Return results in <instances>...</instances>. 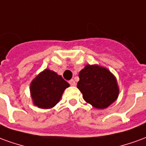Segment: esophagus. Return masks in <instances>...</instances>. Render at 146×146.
I'll return each mask as SVG.
<instances>
[{"mask_svg": "<svg viewBox=\"0 0 146 146\" xmlns=\"http://www.w3.org/2000/svg\"><path fill=\"white\" fill-rule=\"evenodd\" d=\"M69 83H70V84L71 86H76V82H75L74 80H70V81H69Z\"/></svg>", "mask_w": 146, "mask_h": 146, "instance_id": "esophagus-1", "label": "esophagus"}]
</instances>
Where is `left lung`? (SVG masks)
Returning a JSON list of instances; mask_svg holds the SVG:
<instances>
[{
	"instance_id": "obj_1",
	"label": "left lung",
	"mask_w": 146,
	"mask_h": 146,
	"mask_svg": "<svg viewBox=\"0 0 146 146\" xmlns=\"http://www.w3.org/2000/svg\"><path fill=\"white\" fill-rule=\"evenodd\" d=\"M77 88L83 98L96 109H105L119 95L116 80L110 71L98 66L87 65L79 73Z\"/></svg>"
}]
</instances>
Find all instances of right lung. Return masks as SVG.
<instances>
[{"mask_svg":"<svg viewBox=\"0 0 146 146\" xmlns=\"http://www.w3.org/2000/svg\"><path fill=\"white\" fill-rule=\"evenodd\" d=\"M70 84L61 76L45 70L33 80L30 92L35 106L41 109H50L60 100L64 90Z\"/></svg>","mask_w":146,"mask_h":146,"instance_id":"1","label":"right lung"}]
</instances>
